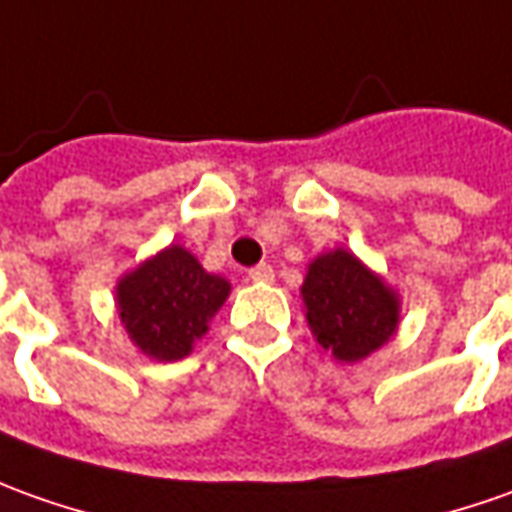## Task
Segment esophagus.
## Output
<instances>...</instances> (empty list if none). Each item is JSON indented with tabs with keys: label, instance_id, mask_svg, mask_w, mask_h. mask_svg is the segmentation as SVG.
<instances>
[{
	"label": "esophagus",
	"instance_id": "obj_1",
	"mask_svg": "<svg viewBox=\"0 0 512 512\" xmlns=\"http://www.w3.org/2000/svg\"><path fill=\"white\" fill-rule=\"evenodd\" d=\"M249 280L252 283H271L274 280V269H271L269 263H260L255 269H249Z\"/></svg>",
	"mask_w": 512,
	"mask_h": 512
}]
</instances>
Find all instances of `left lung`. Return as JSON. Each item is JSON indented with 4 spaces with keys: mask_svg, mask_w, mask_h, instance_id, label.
<instances>
[{
    "mask_svg": "<svg viewBox=\"0 0 512 512\" xmlns=\"http://www.w3.org/2000/svg\"><path fill=\"white\" fill-rule=\"evenodd\" d=\"M300 297L316 344L342 364L370 358L401 325V294L344 246L308 263Z\"/></svg>",
    "mask_w": 512,
    "mask_h": 512,
    "instance_id": "left-lung-1",
    "label": "left lung"
}]
</instances>
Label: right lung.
<instances>
[{"label":"right lung","instance_id":"add662e5","mask_svg":"<svg viewBox=\"0 0 512 512\" xmlns=\"http://www.w3.org/2000/svg\"><path fill=\"white\" fill-rule=\"evenodd\" d=\"M227 277L207 271L182 243H170L114 285L120 325L142 356L179 361L210 330L227 302Z\"/></svg>","mask_w":512,"mask_h":512}]
</instances>
